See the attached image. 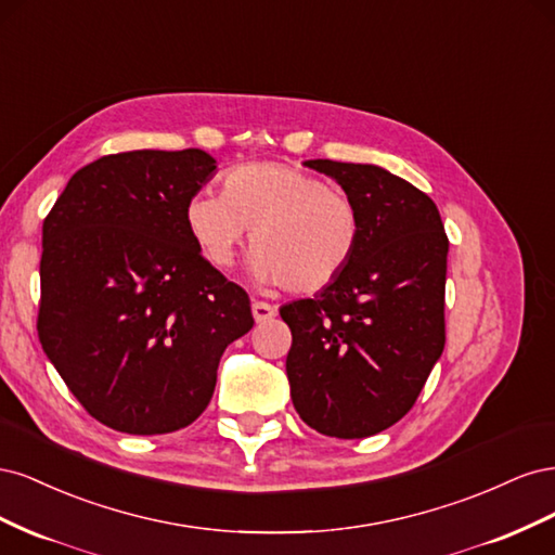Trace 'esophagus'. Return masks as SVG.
I'll return each mask as SVG.
<instances>
[{"label": "esophagus", "instance_id": "esophagus-1", "mask_svg": "<svg viewBox=\"0 0 555 555\" xmlns=\"http://www.w3.org/2000/svg\"><path fill=\"white\" fill-rule=\"evenodd\" d=\"M275 314H278V308L271 304H263V300H255V304H251V317H255L257 324L268 322V319H273Z\"/></svg>", "mask_w": 555, "mask_h": 555}]
</instances>
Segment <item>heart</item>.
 Wrapping results in <instances>:
<instances>
[{
    "label": "heart",
    "mask_w": 555,
    "mask_h": 555,
    "mask_svg": "<svg viewBox=\"0 0 555 555\" xmlns=\"http://www.w3.org/2000/svg\"><path fill=\"white\" fill-rule=\"evenodd\" d=\"M192 238L217 268H229L251 229V275L317 294L354 259L359 215L351 201L292 164L263 162L233 169L224 194L201 190L184 208Z\"/></svg>",
    "instance_id": "obj_1"
}]
</instances>
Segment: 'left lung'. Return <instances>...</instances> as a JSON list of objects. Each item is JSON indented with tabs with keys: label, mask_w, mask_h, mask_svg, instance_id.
<instances>
[{
	"label": "left lung",
	"mask_w": 555,
	"mask_h": 555,
	"mask_svg": "<svg viewBox=\"0 0 555 555\" xmlns=\"http://www.w3.org/2000/svg\"><path fill=\"white\" fill-rule=\"evenodd\" d=\"M359 215V245L331 287L280 308L287 377L317 433L359 440L400 422L444 349L449 241L433 198L373 164L310 159Z\"/></svg>",
	"instance_id": "obj_1"
}]
</instances>
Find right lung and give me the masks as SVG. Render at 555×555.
I'll use <instances>...</instances> for the list:
<instances>
[{
  "label": "right lung",
  "instance_id": "obj_1",
  "mask_svg": "<svg viewBox=\"0 0 555 555\" xmlns=\"http://www.w3.org/2000/svg\"><path fill=\"white\" fill-rule=\"evenodd\" d=\"M217 164L198 147L133 150L72 176L43 220L39 340L96 422L129 435L190 426L251 319L201 255L184 208Z\"/></svg>",
  "mask_w": 555,
  "mask_h": 555
}]
</instances>
